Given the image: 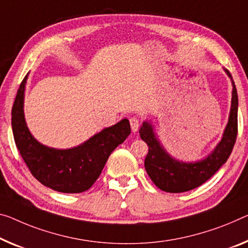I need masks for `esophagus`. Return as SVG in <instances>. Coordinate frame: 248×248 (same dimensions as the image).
<instances>
[{
    "label": "esophagus",
    "instance_id": "34e87169",
    "mask_svg": "<svg viewBox=\"0 0 248 248\" xmlns=\"http://www.w3.org/2000/svg\"><path fill=\"white\" fill-rule=\"evenodd\" d=\"M129 124H131V128L133 132H137V129L140 127V121L136 119V117H131L129 119Z\"/></svg>",
    "mask_w": 248,
    "mask_h": 248
}]
</instances>
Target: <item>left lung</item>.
Instances as JSON below:
<instances>
[{
	"label": "left lung",
	"mask_w": 248,
	"mask_h": 248,
	"mask_svg": "<svg viewBox=\"0 0 248 248\" xmlns=\"http://www.w3.org/2000/svg\"><path fill=\"white\" fill-rule=\"evenodd\" d=\"M224 71L231 78L233 86L230 116L222 140L205 157L196 162L178 161L164 148L152 122L144 121L140 128V139L148 145L144 166L151 180L164 192L183 193L199 187L226 163L233 151L237 136L238 96L231 73L225 68Z\"/></svg>",
	"instance_id": "8db88e82"
}]
</instances>
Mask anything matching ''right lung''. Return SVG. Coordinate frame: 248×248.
I'll list each match as a JSON object with an SVG mask.
<instances>
[{"mask_svg":"<svg viewBox=\"0 0 248 248\" xmlns=\"http://www.w3.org/2000/svg\"><path fill=\"white\" fill-rule=\"evenodd\" d=\"M26 75L12 108V131L17 150L29 170L44 186L61 193H82L97 180L108 156L131 133L127 119L103 128L79 145L66 150L48 147L34 137L24 116Z\"/></svg>","mask_w":248,"mask_h":248,"instance_id":"1","label":"right lung"}]
</instances>
